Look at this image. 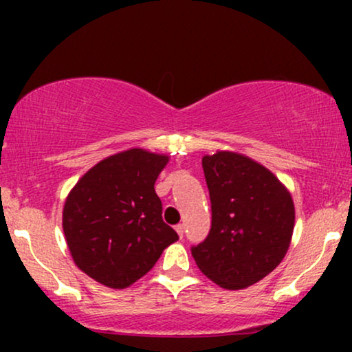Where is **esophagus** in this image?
<instances>
[{
	"mask_svg": "<svg viewBox=\"0 0 352 352\" xmlns=\"http://www.w3.org/2000/svg\"><path fill=\"white\" fill-rule=\"evenodd\" d=\"M175 232L179 233L180 238H184V225H177L175 227Z\"/></svg>",
	"mask_w": 352,
	"mask_h": 352,
	"instance_id": "34e87169",
	"label": "esophagus"
}]
</instances>
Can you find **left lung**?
I'll use <instances>...</instances> for the list:
<instances>
[{"instance_id":"1","label":"left lung","mask_w":352,"mask_h":352,"mask_svg":"<svg viewBox=\"0 0 352 352\" xmlns=\"http://www.w3.org/2000/svg\"><path fill=\"white\" fill-rule=\"evenodd\" d=\"M212 201V228L192 256L225 289L254 285L281 263L292 243L294 204L268 168L238 152L201 159Z\"/></svg>"}]
</instances>
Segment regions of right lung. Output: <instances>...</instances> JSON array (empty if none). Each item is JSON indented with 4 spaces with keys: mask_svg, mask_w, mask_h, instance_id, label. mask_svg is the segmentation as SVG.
<instances>
[{
    "mask_svg": "<svg viewBox=\"0 0 352 352\" xmlns=\"http://www.w3.org/2000/svg\"><path fill=\"white\" fill-rule=\"evenodd\" d=\"M167 164L165 153L134 147L106 157L80 177L63 208L64 236L80 272L124 289L179 240L164 223L153 188Z\"/></svg>",
    "mask_w": 352,
    "mask_h": 352,
    "instance_id": "add662e5",
    "label": "right lung"
}]
</instances>
